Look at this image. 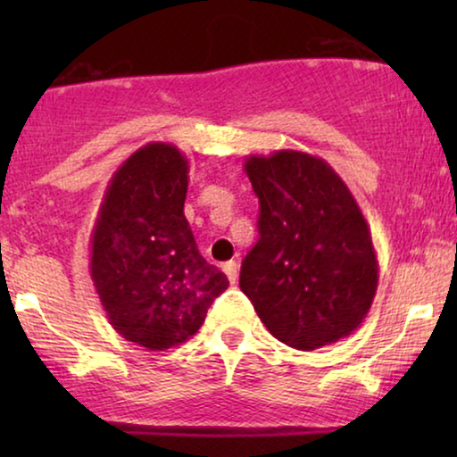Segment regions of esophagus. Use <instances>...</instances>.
I'll return each instance as SVG.
<instances>
[{"instance_id":"esophagus-1","label":"esophagus","mask_w":457,"mask_h":457,"mask_svg":"<svg viewBox=\"0 0 457 457\" xmlns=\"http://www.w3.org/2000/svg\"><path fill=\"white\" fill-rule=\"evenodd\" d=\"M222 270H224V274H227V277H228L230 283H235L237 277H239V266H237V262H235V260L227 262V264L222 266Z\"/></svg>"}]
</instances>
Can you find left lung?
Instances as JSON below:
<instances>
[{"mask_svg": "<svg viewBox=\"0 0 457 457\" xmlns=\"http://www.w3.org/2000/svg\"><path fill=\"white\" fill-rule=\"evenodd\" d=\"M260 199V241L241 264V291L285 345L312 352L349 337L378 287L372 235L358 202L318 155H247Z\"/></svg>", "mask_w": 457, "mask_h": 457, "instance_id": "1", "label": "left lung"}]
</instances>
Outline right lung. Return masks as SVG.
I'll return each instance as SVG.
<instances>
[{"label":"right lung","mask_w":457,"mask_h":457,"mask_svg":"<svg viewBox=\"0 0 457 457\" xmlns=\"http://www.w3.org/2000/svg\"><path fill=\"white\" fill-rule=\"evenodd\" d=\"M189 160L152 141L112 174L91 230L89 272L118 335L162 352L202 327L228 278L199 253L185 218Z\"/></svg>","instance_id":"obj_1"}]
</instances>
